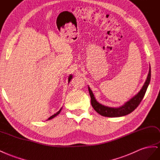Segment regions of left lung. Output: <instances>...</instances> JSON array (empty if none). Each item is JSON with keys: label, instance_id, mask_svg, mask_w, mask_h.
I'll return each instance as SVG.
<instances>
[{"label": "left lung", "instance_id": "obj_1", "mask_svg": "<svg viewBox=\"0 0 160 160\" xmlns=\"http://www.w3.org/2000/svg\"><path fill=\"white\" fill-rule=\"evenodd\" d=\"M150 78L151 70L149 69L146 82L144 83L140 91L135 96H133L132 99L126 102L122 106L119 108H110L100 104L99 102L96 101L91 89L90 88V87H88L89 93L91 98V104L96 112H97L101 116L105 117H120L130 114L139 106L140 103L142 100L144 95L146 94L149 82H150Z\"/></svg>", "mask_w": 160, "mask_h": 160}]
</instances>
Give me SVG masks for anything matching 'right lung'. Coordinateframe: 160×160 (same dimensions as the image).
Returning a JSON list of instances; mask_svg holds the SVG:
<instances>
[{
    "label": "right lung",
    "instance_id": "add662e5",
    "mask_svg": "<svg viewBox=\"0 0 160 160\" xmlns=\"http://www.w3.org/2000/svg\"><path fill=\"white\" fill-rule=\"evenodd\" d=\"M72 75H70L69 76V78H68V82H70V80L72 79ZM61 110H62V108H61V109L57 112V113H56V114H54V115H52V116H51L49 118H48V120H50V119H52V118H54L55 116H57V115H58L59 114V113L60 112V111H61Z\"/></svg>",
    "mask_w": 160,
    "mask_h": 160
}]
</instances>
